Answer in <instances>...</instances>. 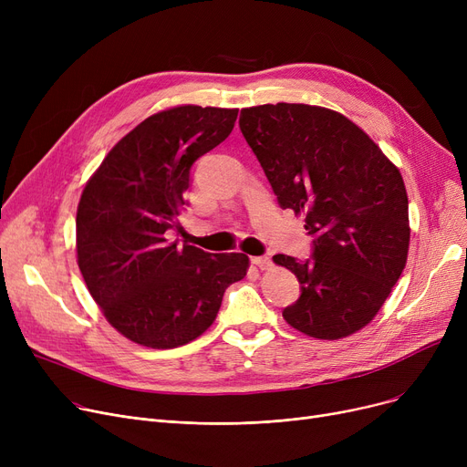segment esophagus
Masks as SVG:
<instances>
[{"label": "esophagus", "mask_w": 467, "mask_h": 467, "mask_svg": "<svg viewBox=\"0 0 467 467\" xmlns=\"http://www.w3.org/2000/svg\"><path fill=\"white\" fill-rule=\"evenodd\" d=\"M252 265L257 266V268H261V271H266V268L273 266L271 259L265 257V255H255V257H252Z\"/></svg>", "instance_id": "34e87169"}]
</instances>
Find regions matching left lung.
<instances>
[{
    "label": "left lung",
    "instance_id": "left-lung-1",
    "mask_svg": "<svg viewBox=\"0 0 467 467\" xmlns=\"http://www.w3.org/2000/svg\"><path fill=\"white\" fill-rule=\"evenodd\" d=\"M238 125L280 206L305 215L314 236L310 261L273 257L301 282L284 320L322 340L359 331L407 263L409 199L398 166L356 122L327 108H244Z\"/></svg>",
    "mask_w": 467,
    "mask_h": 467
}]
</instances>
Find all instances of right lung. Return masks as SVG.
<instances>
[{
	"instance_id": "add662e5",
	"label": "right lung",
	"mask_w": 467,
	"mask_h": 467,
	"mask_svg": "<svg viewBox=\"0 0 467 467\" xmlns=\"http://www.w3.org/2000/svg\"><path fill=\"white\" fill-rule=\"evenodd\" d=\"M238 109L176 106L120 138L78 206V265L106 320L147 348H178L215 320L225 289L248 273L246 254H206L168 240L192 162L223 141Z\"/></svg>"
}]
</instances>
